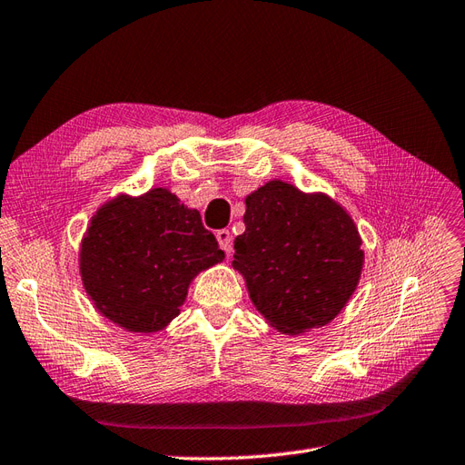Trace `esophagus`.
<instances>
[{
	"label": "esophagus",
	"mask_w": 465,
	"mask_h": 465,
	"mask_svg": "<svg viewBox=\"0 0 465 465\" xmlns=\"http://www.w3.org/2000/svg\"><path fill=\"white\" fill-rule=\"evenodd\" d=\"M215 236H217L219 248H221L223 252H227V254H231V252H232V234H231V231L221 229V231L215 232Z\"/></svg>",
	"instance_id": "esophagus-1"
}]
</instances>
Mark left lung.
Here are the masks:
<instances>
[{
	"mask_svg": "<svg viewBox=\"0 0 465 465\" xmlns=\"http://www.w3.org/2000/svg\"><path fill=\"white\" fill-rule=\"evenodd\" d=\"M244 203L232 267L252 304L279 333L326 326L353 297L364 267L353 217L328 193L283 180L265 182Z\"/></svg>",
	"mask_w": 465,
	"mask_h": 465,
	"instance_id": "left-lung-1",
	"label": "left lung"
}]
</instances>
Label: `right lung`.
<instances>
[{
	"instance_id": "right-lung-1",
	"label": "right lung",
	"mask_w": 465,
	"mask_h": 465,
	"mask_svg": "<svg viewBox=\"0 0 465 465\" xmlns=\"http://www.w3.org/2000/svg\"><path fill=\"white\" fill-rule=\"evenodd\" d=\"M223 260L200 211L168 188L106 200L79 244L81 283L96 312L142 335L164 330L192 281Z\"/></svg>"
}]
</instances>
